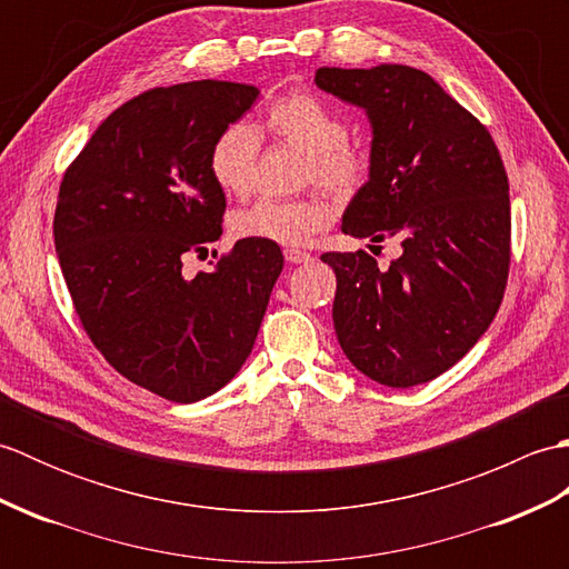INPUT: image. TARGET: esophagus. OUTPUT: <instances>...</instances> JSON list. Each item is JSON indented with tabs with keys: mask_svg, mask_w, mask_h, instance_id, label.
Wrapping results in <instances>:
<instances>
[{
	"mask_svg": "<svg viewBox=\"0 0 569 569\" xmlns=\"http://www.w3.org/2000/svg\"><path fill=\"white\" fill-rule=\"evenodd\" d=\"M283 257H286L288 263H308L312 259L310 253L303 251V249H286Z\"/></svg>",
	"mask_w": 569,
	"mask_h": 569,
	"instance_id": "1",
	"label": "esophagus"
}]
</instances>
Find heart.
Instances as JSON below:
<instances>
[{
    "mask_svg": "<svg viewBox=\"0 0 569 569\" xmlns=\"http://www.w3.org/2000/svg\"><path fill=\"white\" fill-rule=\"evenodd\" d=\"M269 134L303 153L300 183H316L340 198H352L369 183L373 156L367 143L349 139L347 119L310 92H288L263 112ZM259 131L244 124L224 127L208 156L214 186L227 196H247L257 178ZM332 222V204L318 192L296 200H257L229 217L232 234L251 241L300 247Z\"/></svg>",
    "mask_w": 569,
    "mask_h": 569,
    "instance_id": "obj_1",
    "label": "heart"
}]
</instances>
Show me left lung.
I'll list each match as a JSON object with an SVG mask.
<instances>
[{
    "instance_id": "1",
    "label": "left lung",
    "mask_w": 569,
    "mask_h": 569,
    "mask_svg": "<svg viewBox=\"0 0 569 569\" xmlns=\"http://www.w3.org/2000/svg\"><path fill=\"white\" fill-rule=\"evenodd\" d=\"M316 84L365 107L373 173L342 232L398 239L386 271L359 251H325L335 332L349 361L393 389L457 365L487 332L511 266L509 176L489 129L422 70L318 68Z\"/></svg>"
}]
</instances>
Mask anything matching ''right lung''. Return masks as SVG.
Wrapping results in <instances>:
<instances>
[{
  "mask_svg": "<svg viewBox=\"0 0 569 569\" xmlns=\"http://www.w3.org/2000/svg\"><path fill=\"white\" fill-rule=\"evenodd\" d=\"M257 98L227 80L141 92L60 180L53 239L82 330L110 367L166 401L196 403L234 379L283 269L281 247L239 239L212 271L183 273L222 234L212 141Z\"/></svg>",
  "mask_w": 569,
  "mask_h": 569,
  "instance_id": "add662e5",
  "label": "right lung"
}]
</instances>
